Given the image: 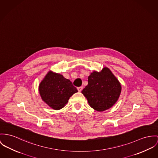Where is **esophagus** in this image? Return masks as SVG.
<instances>
[{
	"instance_id": "1",
	"label": "esophagus",
	"mask_w": 158,
	"mask_h": 158,
	"mask_svg": "<svg viewBox=\"0 0 158 158\" xmlns=\"http://www.w3.org/2000/svg\"><path fill=\"white\" fill-rule=\"evenodd\" d=\"M77 89L78 91L81 92V91L82 90V89H83V87H82V86H79V87H77Z\"/></svg>"
}]
</instances>
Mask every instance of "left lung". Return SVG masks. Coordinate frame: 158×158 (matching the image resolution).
<instances>
[{
	"label": "left lung",
	"instance_id": "left-lung-1",
	"mask_svg": "<svg viewBox=\"0 0 158 158\" xmlns=\"http://www.w3.org/2000/svg\"><path fill=\"white\" fill-rule=\"evenodd\" d=\"M88 84L82 91L90 106L97 111L112 107L120 95L122 86L109 69L94 72L88 77Z\"/></svg>",
	"mask_w": 158,
	"mask_h": 158
}]
</instances>
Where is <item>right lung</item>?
Wrapping results in <instances>:
<instances>
[{
  "instance_id": "add662e5",
  "label": "right lung",
  "mask_w": 158,
  "mask_h": 158,
  "mask_svg": "<svg viewBox=\"0 0 158 158\" xmlns=\"http://www.w3.org/2000/svg\"><path fill=\"white\" fill-rule=\"evenodd\" d=\"M41 97L53 109L62 108L69 98L77 92L72 82L62 75L49 72L39 86Z\"/></svg>"
}]
</instances>
